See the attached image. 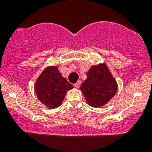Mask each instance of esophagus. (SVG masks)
Segmentation results:
<instances>
[{"label":"esophagus","mask_w":152,"mask_h":152,"mask_svg":"<svg viewBox=\"0 0 152 152\" xmlns=\"http://www.w3.org/2000/svg\"><path fill=\"white\" fill-rule=\"evenodd\" d=\"M80 85H81V81H78L76 83L74 84V87H76V88H79V87H80Z\"/></svg>","instance_id":"obj_1"}]
</instances>
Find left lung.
I'll return each mask as SVG.
<instances>
[{
    "mask_svg": "<svg viewBox=\"0 0 152 152\" xmlns=\"http://www.w3.org/2000/svg\"><path fill=\"white\" fill-rule=\"evenodd\" d=\"M89 105L104 106L117 92L118 85L105 64L92 66L87 73V79L80 87Z\"/></svg>",
    "mask_w": 152,
    "mask_h": 152,
    "instance_id": "8db88e82",
    "label": "left lung"
}]
</instances>
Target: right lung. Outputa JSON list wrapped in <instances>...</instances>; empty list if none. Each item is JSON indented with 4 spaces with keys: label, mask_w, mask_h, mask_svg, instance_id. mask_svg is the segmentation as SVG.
<instances>
[{
    "label": "right lung",
    "mask_w": 152,
    "mask_h": 152,
    "mask_svg": "<svg viewBox=\"0 0 152 152\" xmlns=\"http://www.w3.org/2000/svg\"><path fill=\"white\" fill-rule=\"evenodd\" d=\"M73 87L61 75L56 66L46 67L34 85L37 98L49 109L59 107L62 104L67 91Z\"/></svg>",
    "instance_id": "1"
}]
</instances>
